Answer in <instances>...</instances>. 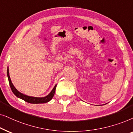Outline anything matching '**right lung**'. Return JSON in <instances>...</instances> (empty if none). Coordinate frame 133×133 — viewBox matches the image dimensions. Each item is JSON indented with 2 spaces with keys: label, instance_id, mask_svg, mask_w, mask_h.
Listing matches in <instances>:
<instances>
[{
  "label": "right lung",
  "instance_id": "1",
  "mask_svg": "<svg viewBox=\"0 0 133 133\" xmlns=\"http://www.w3.org/2000/svg\"><path fill=\"white\" fill-rule=\"evenodd\" d=\"M7 76H8V81H9V84H10V88H11V91L13 92L14 94H15L17 97H18V98L22 99V100L25 101V102H26L30 103H32V104L45 103L50 102V101L52 99L53 97H54V95L55 94V92L56 84L54 86V88H53L52 91H51L48 95H46L45 97H31V96H28V95H25V94H24L21 93L19 91H17V90L16 89V88L15 87V86H14V85L13 83H12L11 78H10V77L8 67V69H7Z\"/></svg>",
  "mask_w": 133,
  "mask_h": 133
}]
</instances>
